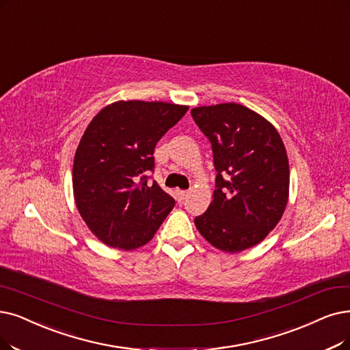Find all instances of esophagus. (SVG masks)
<instances>
[{
	"label": "esophagus",
	"instance_id": "esophagus-1",
	"mask_svg": "<svg viewBox=\"0 0 350 350\" xmlns=\"http://www.w3.org/2000/svg\"><path fill=\"white\" fill-rule=\"evenodd\" d=\"M188 197V192L187 191H176V198H178V202H184Z\"/></svg>",
	"mask_w": 350,
	"mask_h": 350
}]
</instances>
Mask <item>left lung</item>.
<instances>
[{
  "instance_id": "left-lung-1",
  "label": "left lung",
  "mask_w": 350,
  "mask_h": 350,
  "mask_svg": "<svg viewBox=\"0 0 350 350\" xmlns=\"http://www.w3.org/2000/svg\"><path fill=\"white\" fill-rule=\"evenodd\" d=\"M191 115L209 139L217 171L214 200L195 217L204 239L226 253L261 243L288 201V158L273 124L239 103L200 106Z\"/></svg>"
}]
</instances>
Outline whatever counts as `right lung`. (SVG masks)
I'll use <instances>...</instances> for the list:
<instances>
[{"label": "right lung", "mask_w": 350, "mask_h": 350, "mask_svg": "<svg viewBox=\"0 0 350 350\" xmlns=\"http://www.w3.org/2000/svg\"><path fill=\"white\" fill-rule=\"evenodd\" d=\"M188 106L119 100L103 107L83 133L73 162V192L89 230L109 247L149 243L175 205L148 174L159 139Z\"/></svg>", "instance_id": "add662e5"}]
</instances>
